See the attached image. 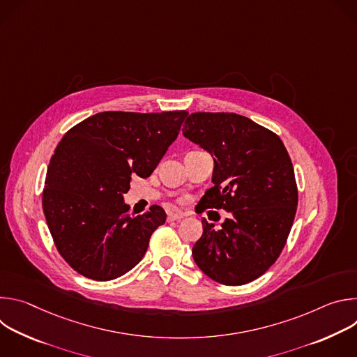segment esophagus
Instances as JSON below:
<instances>
[{
  "label": "esophagus",
  "mask_w": 357,
  "mask_h": 357,
  "mask_svg": "<svg viewBox=\"0 0 357 357\" xmlns=\"http://www.w3.org/2000/svg\"><path fill=\"white\" fill-rule=\"evenodd\" d=\"M185 215L182 213V212H178V211H174V212H171L169 215H168V220H179V219H182Z\"/></svg>",
  "instance_id": "esophagus-1"
}]
</instances>
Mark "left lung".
Segmentation results:
<instances>
[{"mask_svg":"<svg viewBox=\"0 0 357 357\" xmlns=\"http://www.w3.org/2000/svg\"><path fill=\"white\" fill-rule=\"evenodd\" d=\"M182 131L215 155L213 186L200 199L203 211L231 215L220 229L202 219L193 260L223 285L251 282L280 257L296 213L288 151L275 132L234 113H192Z\"/></svg>","mask_w":357,"mask_h":357,"instance_id":"1","label":"left lung"}]
</instances>
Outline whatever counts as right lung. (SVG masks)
<instances>
[{
	"mask_svg": "<svg viewBox=\"0 0 357 357\" xmlns=\"http://www.w3.org/2000/svg\"><path fill=\"white\" fill-rule=\"evenodd\" d=\"M189 113L103 112L72 127L50 158L43 215L62 259L80 275L110 281L134 268L167 220L161 206L132 216L123 195L148 178Z\"/></svg>",
	"mask_w": 357,
	"mask_h": 357,
	"instance_id": "obj_1",
	"label": "right lung"
}]
</instances>
